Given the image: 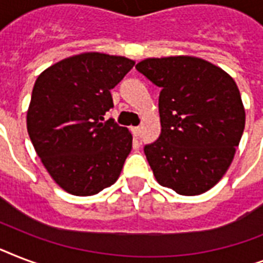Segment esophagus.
<instances>
[{
    "instance_id": "34e87169",
    "label": "esophagus",
    "mask_w": 263,
    "mask_h": 263,
    "mask_svg": "<svg viewBox=\"0 0 263 263\" xmlns=\"http://www.w3.org/2000/svg\"><path fill=\"white\" fill-rule=\"evenodd\" d=\"M131 131H132V134H134V136H135V138H138V136L140 135V127H132Z\"/></svg>"
}]
</instances>
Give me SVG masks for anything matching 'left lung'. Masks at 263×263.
<instances>
[{
    "label": "left lung",
    "mask_w": 263,
    "mask_h": 263,
    "mask_svg": "<svg viewBox=\"0 0 263 263\" xmlns=\"http://www.w3.org/2000/svg\"><path fill=\"white\" fill-rule=\"evenodd\" d=\"M136 69L161 87V135L144 147L154 177L180 195H200L231 166L245 131L237 84L192 55L144 59Z\"/></svg>",
    "instance_id": "8db88e82"
}]
</instances>
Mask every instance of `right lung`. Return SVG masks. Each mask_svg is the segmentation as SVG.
Listing matches in <instances>:
<instances>
[{
	"mask_svg": "<svg viewBox=\"0 0 263 263\" xmlns=\"http://www.w3.org/2000/svg\"><path fill=\"white\" fill-rule=\"evenodd\" d=\"M134 60L86 51L53 64L38 76L27 110V131L51 179L72 195L90 196L119 179L131 153L128 128L103 116L110 90Z\"/></svg>",
	"mask_w": 263,
	"mask_h": 263,
	"instance_id": "add662e5",
	"label": "right lung"
}]
</instances>
